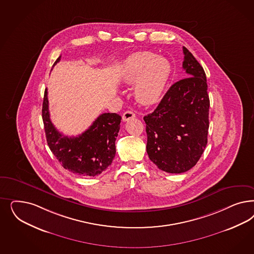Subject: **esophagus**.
<instances>
[{
	"mask_svg": "<svg viewBox=\"0 0 254 254\" xmlns=\"http://www.w3.org/2000/svg\"><path fill=\"white\" fill-rule=\"evenodd\" d=\"M135 117V114L131 111V110H128L126 112H124L123 115V122H128L129 120L133 119Z\"/></svg>",
	"mask_w": 254,
	"mask_h": 254,
	"instance_id": "esophagus-1",
	"label": "esophagus"
}]
</instances>
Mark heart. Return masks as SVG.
<instances>
[{"instance_id": "obj_1", "label": "heart", "mask_w": 254, "mask_h": 254, "mask_svg": "<svg viewBox=\"0 0 254 254\" xmlns=\"http://www.w3.org/2000/svg\"><path fill=\"white\" fill-rule=\"evenodd\" d=\"M172 71V64L166 58L139 51L123 62L121 79L126 85L134 84V96L139 103L153 105L162 97Z\"/></svg>"}]
</instances>
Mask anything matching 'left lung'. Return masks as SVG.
Wrapping results in <instances>:
<instances>
[{"mask_svg": "<svg viewBox=\"0 0 254 254\" xmlns=\"http://www.w3.org/2000/svg\"><path fill=\"white\" fill-rule=\"evenodd\" d=\"M185 78L167 90L155 110L144 117L147 152L164 172L192 168L205 150L209 127V97L203 67L183 47Z\"/></svg>", "mask_w": 254, "mask_h": 254, "instance_id": "1", "label": "left lung"}]
</instances>
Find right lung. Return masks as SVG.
Instances as JSON below:
<instances>
[{"mask_svg": "<svg viewBox=\"0 0 254 254\" xmlns=\"http://www.w3.org/2000/svg\"><path fill=\"white\" fill-rule=\"evenodd\" d=\"M58 58L53 66L60 62ZM42 118L50 150L64 168L84 177L98 176L112 164L116 155L115 141L120 131L122 117L104 113L90 128L75 137L63 135L50 121L48 90H45Z\"/></svg>", "mask_w": 254, "mask_h": 254, "instance_id": "right-lung-1", "label": "right lung"}]
</instances>
